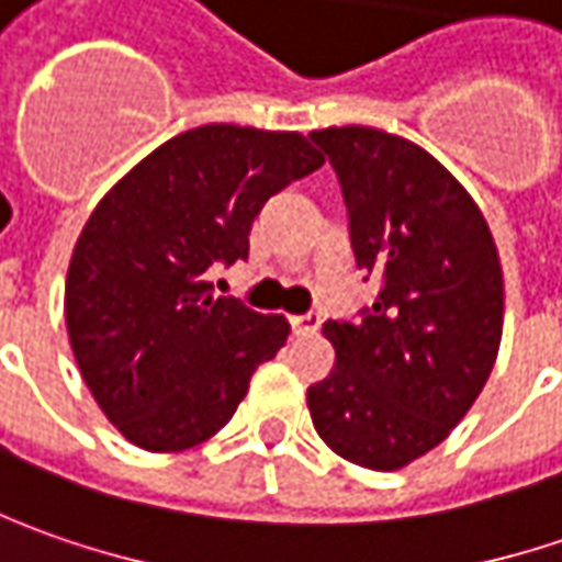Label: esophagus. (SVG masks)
<instances>
[{
  "label": "esophagus",
  "mask_w": 562,
  "mask_h": 562,
  "mask_svg": "<svg viewBox=\"0 0 562 562\" xmlns=\"http://www.w3.org/2000/svg\"><path fill=\"white\" fill-rule=\"evenodd\" d=\"M292 333L295 336H314L319 329V314H301V317H292Z\"/></svg>",
  "instance_id": "34e87169"
}]
</instances>
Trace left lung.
Returning a JSON list of instances; mask_svg holds the SVG:
<instances>
[{
	"label": "left lung",
	"mask_w": 562,
	"mask_h": 562,
	"mask_svg": "<svg viewBox=\"0 0 562 562\" xmlns=\"http://www.w3.org/2000/svg\"><path fill=\"white\" fill-rule=\"evenodd\" d=\"M311 139L336 167L358 270L382 289L358 323H323L336 367L307 411L336 454L392 473L451 436L492 376L501 258L473 195L426 148L376 126Z\"/></svg>",
	"instance_id": "1"
}]
</instances>
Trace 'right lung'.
Returning a JSON list of instances; mask_svg holds the SVG:
<instances>
[{"label":"right lung","instance_id":"right-lung-1","mask_svg":"<svg viewBox=\"0 0 562 562\" xmlns=\"http://www.w3.org/2000/svg\"><path fill=\"white\" fill-rule=\"evenodd\" d=\"M323 161L301 133L204 124L95 204L70 255L65 319L83 382L126 441L155 454L202 445L277 358L285 317L211 299L204 270L248 258L263 202Z\"/></svg>","mask_w":562,"mask_h":562}]
</instances>
